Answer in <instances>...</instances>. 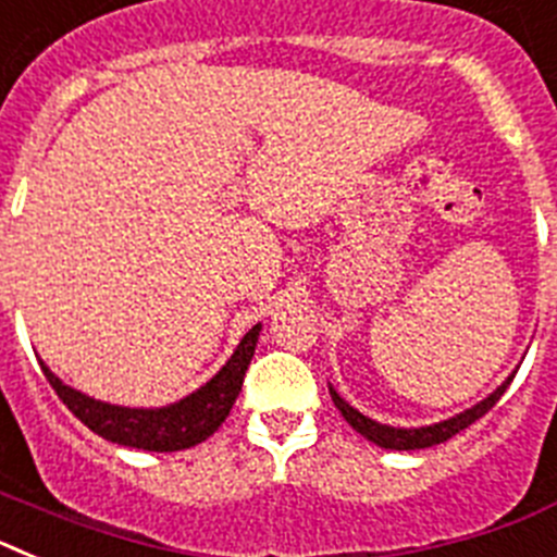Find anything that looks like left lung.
<instances>
[{
	"label": "left lung",
	"instance_id": "left-lung-1",
	"mask_svg": "<svg viewBox=\"0 0 557 557\" xmlns=\"http://www.w3.org/2000/svg\"><path fill=\"white\" fill-rule=\"evenodd\" d=\"M510 382H513V376L505 379V382H502V385L496 387V391L491 393L488 398H482L480 405H474V407H471V410L460 412V416L449 418V421H441V424L418 426V430H405V426L379 424V421H373V418H368V416H362V412H359V410H354V407L348 405L346 398H339V393L334 391V387H329V393H332L334 407H337V410L343 412V418H346L348 424H351L354 430L359 432V435L368 437L371 444L382 446V449L412 451V449H430V446L444 444V441L455 437L460 430H466V426L474 424L476 418L485 416V412H488L491 407H494L496 401H499L502 393L508 391Z\"/></svg>",
	"mask_w": 557,
	"mask_h": 557
}]
</instances>
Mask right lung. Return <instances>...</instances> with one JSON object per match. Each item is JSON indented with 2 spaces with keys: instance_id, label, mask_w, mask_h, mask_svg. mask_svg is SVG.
I'll use <instances>...</instances> for the list:
<instances>
[{
  "instance_id": "right-lung-1",
  "label": "right lung",
  "mask_w": 557,
  "mask_h": 557,
  "mask_svg": "<svg viewBox=\"0 0 557 557\" xmlns=\"http://www.w3.org/2000/svg\"><path fill=\"white\" fill-rule=\"evenodd\" d=\"M259 332H262V323H256L239 339V346L231 354L228 362L200 391L189 393L170 407H159V410L106 405V401H97L91 396H83L75 387L63 385L44 362L41 371L63 405L75 412L88 430L111 441V444L147 451H181L203 444L206 437L220 430V424L234 407L236 396L243 391L245 371L253 359Z\"/></svg>"
}]
</instances>
